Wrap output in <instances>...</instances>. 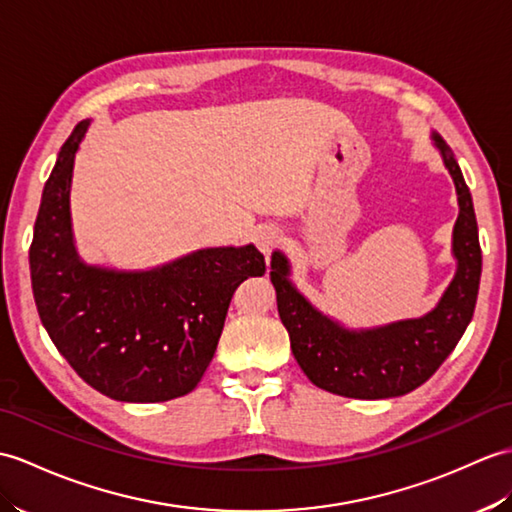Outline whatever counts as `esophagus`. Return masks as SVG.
<instances>
[{"instance_id": "34e87169", "label": "esophagus", "mask_w": 512, "mask_h": 512, "mask_svg": "<svg viewBox=\"0 0 512 512\" xmlns=\"http://www.w3.org/2000/svg\"><path fill=\"white\" fill-rule=\"evenodd\" d=\"M279 242H281V233L277 227H272V224H266V227H259L255 231V244L264 255H268Z\"/></svg>"}]
</instances>
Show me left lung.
Wrapping results in <instances>:
<instances>
[{
  "mask_svg": "<svg viewBox=\"0 0 512 512\" xmlns=\"http://www.w3.org/2000/svg\"><path fill=\"white\" fill-rule=\"evenodd\" d=\"M458 194V220L451 233L456 275L441 301L419 318L351 329L323 314L292 283L290 259L272 253L270 281L277 290L281 323L290 334L294 360L318 388L351 399H390L419 388L454 351L473 318L482 251L471 192L454 152L432 133Z\"/></svg>",
  "mask_w": 512,
  "mask_h": 512,
  "instance_id": "1",
  "label": "left lung"
}]
</instances>
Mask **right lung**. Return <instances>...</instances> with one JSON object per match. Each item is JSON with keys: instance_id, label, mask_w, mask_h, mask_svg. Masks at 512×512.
I'll return each mask as SVG.
<instances>
[{"instance_id": "right-lung-1", "label": "right lung", "mask_w": 512, "mask_h": 512, "mask_svg": "<svg viewBox=\"0 0 512 512\" xmlns=\"http://www.w3.org/2000/svg\"><path fill=\"white\" fill-rule=\"evenodd\" d=\"M63 144L30 246V277L41 323L56 349L102 395L157 403L192 392L216 353L231 296L266 261L253 244L198 248L150 270L82 261L71 231L74 159L89 130Z\"/></svg>"}]
</instances>
